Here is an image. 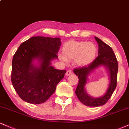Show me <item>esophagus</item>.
Segmentation results:
<instances>
[{
  "instance_id": "34e87169",
  "label": "esophagus",
  "mask_w": 129,
  "mask_h": 129,
  "mask_svg": "<svg viewBox=\"0 0 129 129\" xmlns=\"http://www.w3.org/2000/svg\"><path fill=\"white\" fill-rule=\"evenodd\" d=\"M72 73H73V72H72V71L71 70H69L67 71L66 75V76H69V75H70L71 74H72Z\"/></svg>"
}]
</instances>
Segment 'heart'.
I'll use <instances>...</instances> for the list:
<instances>
[{"label":"heart","mask_w":129,"mask_h":129,"mask_svg":"<svg viewBox=\"0 0 129 129\" xmlns=\"http://www.w3.org/2000/svg\"><path fill=\"white\" fill-rule=\"evenodd\" d=\"M65 56L60 54V59L67 62V59H74L79 66H85L92 62L97 54L98 48L92 42L70 41L65 43L62 47Z\"/></svg>","instance_id":"heart-1"}]
</instances>
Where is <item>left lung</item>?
<instances>
[{
	"label": "left lung",
	"mask_w": 129,
	"mask_h": 129,
	"mask_svg": "<svg viewBox=\"0 0 129 129\" xmlns=\"http://www.w3.org/2000/svg\"><path fill=\"white\" fill-rule=\"evenodd\" d=\"M94 38L98 44V57L88 66L76 68L73 70L79 78V83L75 91L77 97L82 104L89 107L103 106L110 98L116 87L118 70V61L112 48L97 37ZM100 66H104L107 69L110 76V83L104 95L94 99L87 94L85 86L88 75Z\"/></svg>",
	"instance_id": "1"
}]
</instances>
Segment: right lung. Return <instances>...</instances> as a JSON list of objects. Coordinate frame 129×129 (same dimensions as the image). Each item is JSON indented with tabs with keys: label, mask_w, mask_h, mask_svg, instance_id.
<instances>
[{
	"label": "right lung",
	"mask_w": 129,
	"mask_h": 129,
	"mask_svg": "<svg viewBox=\"0 0 129 129\" xmlns=\"http://www.w3.org/2000/svg\"><path fill=\"white\" fill-rule=\"evenodd\" d=\"M60 45L58 38L34 36L19 46L13 58L11 82L22 100L41 104L55 91L66 73L51 65V60L58 58ZM35 60L38 64L34 63Z\"/></svg>",
	"instance_id": "right-lung-1"
}]
</instances>
